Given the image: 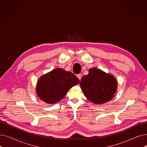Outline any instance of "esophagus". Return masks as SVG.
Returning a JSON list of instances; mask_svg holds the SVG:
<instances>
[{"label":"esophagus","instance_id":"1","mask_svg":"<svg viewBox=\"0 0 147 147\" xmlns=\"http://www.w3.org/2000/svg\"><path fill=\"white\" fill-rule=\"evenodd\" d=\"M77 77H78V78L80 80H81V79H82V75H81V74H78V75H77Z\"/></svg>","mask_w":147,"mask_h":147}]
</instances>
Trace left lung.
Returning a JSON list of instances; mask_svg holds the SVG:
<instances>
[{
  "label": "left lung",
  "instance_id": "1",
  "mask_svg": "<svg viewBox=\"0 0 147 147\" xmlns=\"http://www.w3.org/2000/svg\"><path fill=\"white\" fill-rule=\"evenodd\" d=\"M80 85L84 96L90 102L102 104L114 98L118 84L113 75L101 69L92 68L88 75L83 76Z\"/></svg>",
  "mask_w": 147,
  "mask_h": 147
}]
</instances>
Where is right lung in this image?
Listing matches in <instances>:
<instances>
[{
	"label": "right lung",
	"instance_id": "obj_1",
	"mask_svg": "<svg viewBox=\"0 0 147 147\" xmlns=\"http://www.w3.org/2000/svg\"><path fill=\"white\" fill-rule=\"evenodd\" d=\"M79 83V79L63 68H56L38 79L36 94L42 101L53 104L63 99L68 90Z\"/></svg>",
	"mask_w": 147,
	"mask_h": 147
}]
</instances>
